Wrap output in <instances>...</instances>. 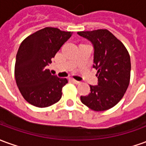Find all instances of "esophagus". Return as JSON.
<instances>
[{"label": "esophagus", "mask_w": 146, "mask_h": 146, "mask_svg": "<svg viewBox=\"0 0 146 146\" xmlns=\"http://www.w3.org/2000/svg\"><path fill=\"white\" fill-rule=\"evenodd\" d=\"M72 82H73V84H80V82H79V81H77V80H76L74 79L72 80Z\"/></svg>", "instance_id": "1"}]
</instances>
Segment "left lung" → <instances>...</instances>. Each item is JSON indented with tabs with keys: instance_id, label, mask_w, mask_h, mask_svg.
<instances>
[{
	"instance_id": "obj_1",
	"label": "left lung",
	"mask_w": 146,
	"mask_h": 146,
	"mask_svg": "<svg viewBox=\"0 0 146 146\" xmlns=\"http://www.w3.org/2000/svg\"><path fill=\"white\" fill-rule=\"evenodd\" d=\"M80 36L94 45V66L98 84L90 85L91 92L80 96L83 104L95 111L115 106L125 94L131 79V58L122 42L106 29L80 31Z\"/></svg>"
}]
</instances>
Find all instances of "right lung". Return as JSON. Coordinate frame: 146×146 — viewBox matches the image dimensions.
<instances>
[{"instance_id":"right-lung-1","label":"right lung","mask_w":146,"mask_h":146,"mask_svg":"<svg viewBox=\"0 0 146 146\" xmlns=\"http://www.w3.org/2000/svg\"><path fill=\"white\" fill-rule=\"evenodd\" d=\"M72 34L58 28L45 27L21 43L16 54L15 78L23 97L30 104L48 107L62 98V90L68 80L51 75L47 66Z\"/></svg>"}]
</instances>
